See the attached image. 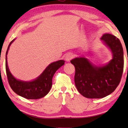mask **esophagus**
<instances>
[{"mask_svg":"<svg viewBox=\"0 0 128 128\" xmlns=\"http://www.w3.org/2000/svg\"><path fill=\"white\" fill-rule=\"evenodd\" d=\"M73 56H74V55H73V54L72 53H68L65 56V59L66 61H70L73 58Z\"/></svg>","mask_w":128,"mask_h":128,"instance_id":"obj_1","label":"esophagus"}]
</instances>
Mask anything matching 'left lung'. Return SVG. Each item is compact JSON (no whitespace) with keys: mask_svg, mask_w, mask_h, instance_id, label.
Wrapping results in <instances>:
<instances>
[{"mask_svg":"<svg viewBox=\"0 0 128 128\" xmlns=\"http://www.w3.org/2000/svg\"><path fill=\"white\" fill-rule=\"evenodd\" d=\"M101 40L112 54L108 64L97 66L84 57L70 60L75 67L76 88L88 98H101L111 94L120 84L124 70V50L120 40L110 34H104Z\"/></svg>","mask_w":128,"mask_h":128,"instance_id":"8db88e82","label":"left lung"}]
</instances>
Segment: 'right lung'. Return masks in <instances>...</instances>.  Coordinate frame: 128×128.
Listing matches in <instances>:
<instances>
[{"instance_id":"add662e5","label":"right lung","mask_w":128,"mask_h":128,"mask_svg":"<svg viewBox=\"0 0 128 128\" xmlns=\"http://www.w3.org/2000/svg\"><path fill=\"white\" fill-rule=\"evenodd\" d=\"M14 40L10 42L6 53V71L10 86L14 92L25 98L36 100L42 98L50 92L52 84V78L56 71L64 64V60H60L49 64L42 74L32 81L17 80L12 74L7 62L8 49Z\"/></svg>"}]
</instances>
